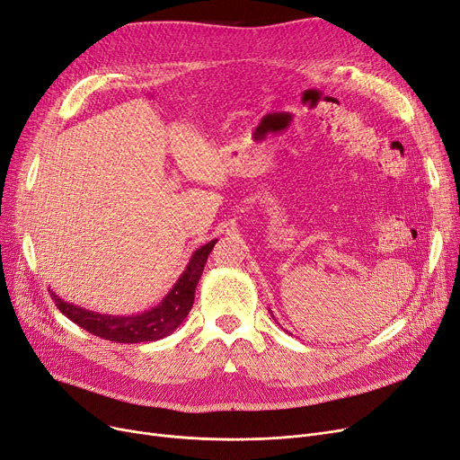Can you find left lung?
Instances as JSON below:
<instances>
[{"instance_id": "left-lung-1", "label": "left lung", "mask_w": 460, "mask_h": 460, "mask_svg": "<svg viewBox=\"0 0 460 460\" xmlns=\"http://www.w3.org/2000/svg\"><path fill=\"white\" fill-rule=\"evenodd\" d=\"M269 312H270V310H269ZM270 315H272V312H270ZM272 317H274V315H272Z\"/></svg>"}]
</instances>
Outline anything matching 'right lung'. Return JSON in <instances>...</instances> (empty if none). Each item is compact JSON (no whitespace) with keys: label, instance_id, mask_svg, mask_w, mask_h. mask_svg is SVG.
<instances>
[{"label":"right lung","instance_id":"1","mask_svg":"<svg viewBox=\"0 0 460 460\" xmlns=\"http://www.w3.org/2000/svg\"><path fill=\"white\" fill-rule=\"evenodd\" d=\"M216 243L217 238H214V241L207 243L201 248H197L190 257L186 270L181 274V278L176 279V284L171 288V291L162 298V303L152 306L143 314H135V315L99 314V312H92L76 305H71L64 301V298H59L52 289L49 291L59 312L67 315L78 327L86 329L88 332L99 338H105V341L119 342V344L162 341V338L172 334L176 327L188 317L193 306L195 288L199 284V279H201L205 263Z\"/></svg>","mask_w":460,"mask_h":460}]
</instances>
